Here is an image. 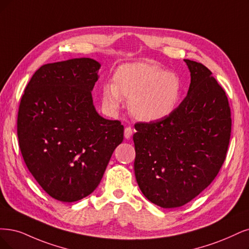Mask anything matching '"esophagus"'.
I'll return each mask as SVG.
<instances>
[{"label": "esophagus", "mask_w": 249, "mask_h": 249, "mask_svg": "<svg viewBox=\"0 0 249 249\" xmlns=\"http://www.w3.org/2000/svg\"><path fill=\"white\" fill-rule=\"evenodd\" d=\"M132 128L131 127H126L124 129V136L125 139H130L131 135H132Z\"/></svg>", "instance_id": "esophagus-1"}]
</instances>
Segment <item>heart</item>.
Masks as SVG:
<instances>
[{"mask_svg":"<svg viewBox=\"0 0 249 249\" xmlns=\"http://www.w3.org/2000/svg\"><path fill=\"white\" fill-rule=\"evenodd\" d=\"M180 93L181 82L177 73L150 62L122 64L114 72L112 84L107 83L100 90L107 112H117L122 100H127L131 115L142 122H157L170 116Z\"/></svg>","mask_w":249,"mask_h":249,"instance_id":"b5f03b06","label":"heart"}]
</instances>
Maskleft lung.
<instances>
[{
	"label": "left lung",
	"mask_w": 249,
	"mask_h": 249,
	"mask_svg": "<svg viewBox=\"0 0 249 249\" xmlns=\"http://www.w3.org/2000/svg\"><path fill=\"white\" fill-rule=\"evenodd\" d=\"M191 72L188 95L161 121L134 125V172L142 194L163 208L197 197L226 160L231 109L226 92L205 66L185 59Z\"/></svg>",
	"instance_id": "8db88e82"
}]
</instances>
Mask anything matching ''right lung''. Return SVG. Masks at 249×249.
Here are the masks:
<instances>
[{
    "instance_id": "add662e5",
    "label": "right lung",
    "mask_w": 249,
    "mask_h": 249,
    "mask_svg": "<svg viewBox=\"0 0 249 249\" xmlns=\"http://www.w3.org/2000/svg\"><path fill=\"white\" fill-rule=\"evenodd\" d=\"M99 68L91 58L44 64L18 108L17 135L26 167L61 202L90 195L123 142L121 122L99 116L93 106L91 90Z\"/></svg>"
}]
</instances>
